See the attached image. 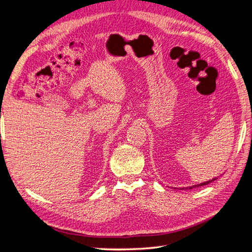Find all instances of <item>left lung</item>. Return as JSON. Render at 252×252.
Returning a JSON list of instances; mask_svg holds the SVG:
<instances>
[{"label": "left lung", "mask_w": 252, "mask_h": 252, "mask_svg": "<svg viewBox=\"0 0 252 252\" xmlns=\"http://www.w3.org/2000/svg\"><path fill=\"white\" fill-rule=\"evenodd\" d=\"M215 179H218V177H215V178H213V179H210V181H208V182H204V183H201V184L193 185V186H190V187H186V188H179V189H181V190H184V189H192V188H198V187H200V186H204V185H208V184H210V183L214 182Z\"/></svg>", "instance_id": "left-lung-1"}]
</instances>
